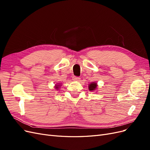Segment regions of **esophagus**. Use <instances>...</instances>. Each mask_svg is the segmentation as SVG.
I'll list each match as a JSON object with an SVG mask.
<instances>
[{"label":"esophagus","mask_w":150,"mask_h":150,"mask_svg":"<svg viewBox=\"0 0 150 150\" xmlns=\"http://www.w3.org/2000/svg\"><path fill=\"white\" fill-rule=\"evenodd\" d=\"M80 78H79V77H76V76H74L73 78H72V80H73L74 81H80Z\"/></svg>","instance_id":"esophagus-1"}]
</instances>
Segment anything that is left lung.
Returning a JSON list of instances; mask_svg holds the SVG:
<instances>
[{"instance_id": "obj_1", "label": "left lung", "mask_w": 150, "mask_h": 150, "mask_svg": "<svg viewBox=\"0 0 150 150\" xmlns=\"http://www.w3.org/2000/svg\"><path fill=\"white\" fill-rule=\"evenodd\" d=\"M97 83H91L89 84V90L91 91H93L95 89L97 88Z\"/></svg>"}]
</instances>
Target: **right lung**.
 <instances>
[{"label": "right lung", "mask_w": 150, "mask_h": 150, "mask_svg": "<svg viewBox=\"0 0 150 150\" xmlns=\"http://www.w3.org/2000/svg\"><path fill=\"white\" fill-rule=\"evenodd\" d=\"M59 86H60V85L56 84V86H55V88H56V89H59Z\"/></svg>", "instance_id": "obj_1"}]
</instances>
